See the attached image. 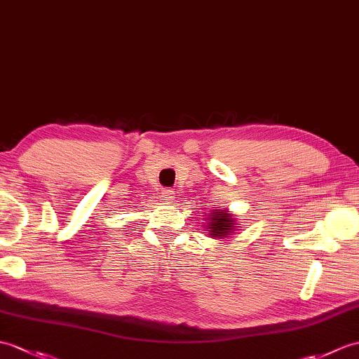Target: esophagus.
Segmentation results:
<instances>
[{"label": "esophagus", "mask_w": 359, "mask_h": 359, "mask_svg": "<svg viewBox=\"0 0 359 359\" xmlns=\"http://www.w3.org/2000/svg\"><path fill=\"white\" fill-rule=\"evenodd\" d=\"M174 191L172 189H170V188H165L163 191H162V200H165V202H168V203H171L172 200H174Z\"/></svg>", "instance_id": "1"}]
</instances>
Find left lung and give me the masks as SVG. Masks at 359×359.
<instances>
[{
    "label": "left lung",
    "mask_w": 359,
    "mask_h": 359,
    "mask_svg": "<svg viewBox=\"0 0 359 359\" xmlns=\"http://www.w3.org/2000/svg\"><path fill=\"white\" fill-rule=\"evenodd\" d=\"M217 212H214L211 222H210V236L211 237H217V238H223L231 236L232 229H234V220H232V215L228 214L226 210H215Z\"/></svg>",
    "instance_id": "8db88e82"
}]
</instances>
